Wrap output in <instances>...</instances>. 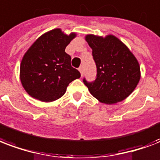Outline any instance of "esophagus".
Here are the masks:
<instances>
[{
	"label": "esophagus",
	"instance_id": "obj_1",
	"mask_svg": "<svg viewBox=\"0 0 160 160\" xmlns=\"http://www.w3.org/2000/svg\"><path fill=\"white\" fill-rule=\"evenodd\" d=\"M79 71H80V75H81V76H82L83 74H84V66H83V65L79 68Z\"/></svg>",
	"mask_w": 160,
	"mask_h": 160
}]
</instances>
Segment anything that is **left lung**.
<instances>
[{
	"label": "left lung",
	"mask_w": 160,
	"mask_h": 160,
	"mask_svg": "<svg viewBox=\"0 0 160 160\" xmlns=\"http://www.w3.org/2000/svg\"><path fill=\"white\" fill-rule=\"evenodd\" d=\"M85 41L92 49L97 75L94 82L83 81L92 96L104 104H115L129 96L141 77L138 61L128 48L112 34H87Z\"/></svg>",
	"instance_id": "1"
}]
</instances>
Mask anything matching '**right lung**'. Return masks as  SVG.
<instances>
[{"label": "right lung", "instance_id": "1", "mask_svg": "<svg viewBox=\"0 0 160 160\" xmlns=\"http://www.w3.org/2000/svg\"><path fill=\"white\" fill-rule=\"evenodd\" d=\"M76 37L60 28L45 32L23 55L20 64V80L29 96L43 102H51L63 96L67 86L80 77L71 66V57L65 48Z\"/></svg>", "mask_w": 160, "mask_h": 160}]
</instances>
